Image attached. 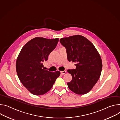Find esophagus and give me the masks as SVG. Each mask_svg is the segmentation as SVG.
<instances>
[{
  "mask_svg": "<svg viewBox=\"0 0 120 120\" xmlns=\"http://www.w3.org/2000/svg\"><path fill=\"white\" fill-rule=\"evenodd\" d=\"M66 71H61V74H65V73H66Z\"/></svg>",
  "mask_w": 120,
  "mask_h": 120,
  "instance_id": "1",
  "label": "esophagus"
}]
</instances>
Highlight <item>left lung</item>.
<instances>
[{
  "mask_svg": "<svg viewBox=\"0 0 120 120\" xmlns=\"http://www.w3.org/2000/svg\"><path fill=\"white\" fill-rule=\"evenodd\" d=\"M61 44L67 52V59L76 62V69L68 70L72 80L68 82L69 89L77 94L89 92L97 83L102 67L98 50L85 37L76 35L60 39Z\"/></svg>",
  "mask_w": 120,
  "mask_h": 120,
  "instance_id": "1",
  "label": "left lung"
}]
</instances>
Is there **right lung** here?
<instances>
[{"label": "right lung", "instance_id": "1", "mask_svg": "<svg viewBox=\"0 0 120 120\" xmlns=\"http://www.w3.org/2000/svg\"><path fill=\"white\" fill-rule=\"evenodd\" d=\"M58 41V38L36 37L26 43L19 53L16 64L18 77L22 84L34 95L46 94L60 75L59 71L52 72L45 70L43 65Z\"/></svg>", "mask_w": 120, "mask_h": 120}]
</instances>
